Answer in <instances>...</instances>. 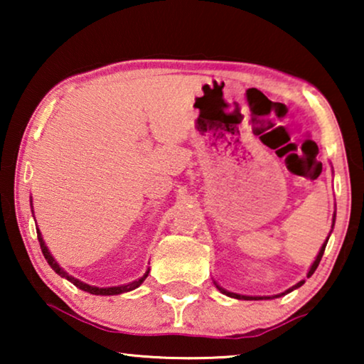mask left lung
<instances>
[{
    "instance_id": "obj_1",
    "label": "left lung",
    "mask_w": 364,
    "mask_h": 364,
    "mask_svg": "<svg viewBox=\"0 0 364 364\" xmlns=\"http://www.w3.org/2000/svg\"><path fill=\"white\" fill-rule=\"evenodd\" d=\"M336 217V215H335ZM333 225H335V218H333ZM333 225H331V230H333ZM330 238V237H328ZM328 238L325 240V243H323L321 245V248H320V252H318V255H316V258H315V262H313V265L310 267V272H308V278H310L313 273H315V270L318 268V265H320V260H321V257H323V253H325V248H326V243H328ZM303 283H305V280H301V282H298L295 287H291V288H288L287 291H283V293H280V295H275L273 298H277V296H282V295H287V293H290V291H293L295 290V288H298V287H301ZM217 285V283H215ZM217 288L218 290H220L223 295H227V296H232V298H237V300H270V296H247V295H238V293H232V291H227V290H223L222 287H218L217 285Z\"/></svg>"
}]
</instances>
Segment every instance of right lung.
Here are the masks:
<instances>
[{"instance_id": "obj_1", "label": "right lung", "mask_w": 364, "mask_h": 364, "mask_svg": "<svg viewBox=\"0 0 364 364\" xmlns=\"http://www.w3.org/2000/svg\"><path fill=\"white\" fill-rule=\"evenodd\" d=\"M31 207H33V205H31ZM38 240H39V245H41L43 255H44V258H46V262L49 263V267H51L53 270L56 272L59 277L66 278V280L71 282L73 285H76L77 288H81L82 291L92 293V295H106V296H107V295H121V293H126V291L136 290L137 287H141V283H142L144 280H146L147 275H149V268H147V272L144 273V277H141V278H139V280H136V282H131V283H127V285H119V287H107V288H99V287L87 285V283H84V282H81V280H77V278H74V277H71V275H68V273L64 272L63 268L58 265V262L54 260L51 253H49L48 247L44 245V240H43V237H41V232H39V228H38Z\"/></svg>"}]
</instances>
